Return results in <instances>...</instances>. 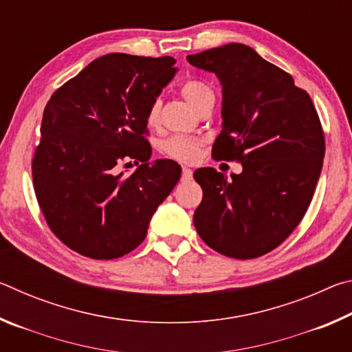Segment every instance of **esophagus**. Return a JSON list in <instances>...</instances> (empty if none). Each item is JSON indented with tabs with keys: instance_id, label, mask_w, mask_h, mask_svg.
I'll return each instance as SVG.
<instances>
[{
	"instance_id": "esophagus-1",
	"label": "esophagus",
	"mask_w": 352,
	"mask_h": 352,
	"mask_svg": "<svg viewBox=\"0 0 352 352\" xmlns=\"http://www.w3.org/2000/svg\"><path fill=\"white\" fill-rule=\"evenodd\" d=\"M192 180V170L189 168H183L182 169V182H189Z\"/></svg>"
}]
</instances>
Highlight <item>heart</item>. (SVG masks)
I'll return each mask as SVG.
<instances>
[{
  "label": "heart",
  "mask_w": 352,
  "mask_h": 352,
  "mask_svg": "<svg viewBox=\"0 0 352 352\" xmlns=\"http://www.w3.org/2000/svg\"><path fill=\"white\" fill-rule=\"evenodd\" d=\"M182 94L195 111H199L201 107L216 102V94L211 90V87L199 79H189L184 82L182 85ZM160 107H162L160 99H153L147 107L146 122L151 127L157 126L160 121ZM199 146V140L189 138V136L175 135L162 142V151L172 158L183 160V162H190V160L197 158Z\"/></svg>",
  "instance_id": "1"
}]
</instances>
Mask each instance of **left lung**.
<instances>
[{"label": "left lung", "instance_id": "left-lung-1", "mask_svg": "<svg viewBox=\"0 0 352 352\" xmlns=\"http://www.w3.org/2000/svg\"><path fill=\"white\" fill-rule=\"evenodd\" d=\"M222 85V132L216 160H236L241 174L201 168L204 199L194 225L208 247L236 259L272 252L305 217L324 158V135L309 94L253 47L230 43L188 56Z\"/></svg>", "mask_w": 352, "mask_h": 352}]
</instances>
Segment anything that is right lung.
Masks as SVG:
<instances>
[{
    "mask_svg": "<svg viewBox=\"0 0 352 352\" xmlns=\"http://www.w3.org/2000/svg\"><path fill=\"white\" fill-rule=\"evenodd\" d=\"M174 63L113 52L47 100L32 160L34 189L52 233L82 256L115 259L135 250L180 180L182 168L172 160L148 163L146 140L147 107L175 76ZM129 159L142 166L124 176L117 164Z\"/></svg>",
    "mask_w": 352,
    "mask_h": 352,
    "instance_id": "obj_1",
    "label": "right lung"
}]
</instances>
